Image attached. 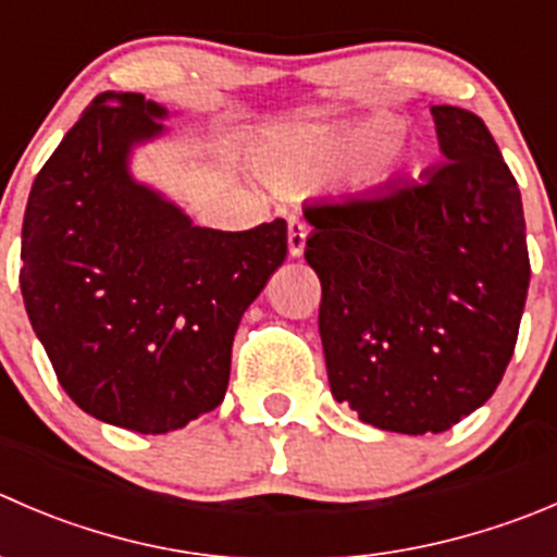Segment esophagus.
<instances>
[{
    "label": "esophagus",
    "instance_id": "34e87169",
    "mask_svg": "<svg viewBox=\"0 0 557 557\" xmlns=\"http://www.w3.org/2000/svg\"><path fill=\"white\" fill-rule=\"evenodd\" d=\"M305 242H307V223L301 218H290L288 220V252L294 258H299L305 252Z\"/></svg>",
    "mask_w": 557,
    "mask_h": 557
}]
</instances>
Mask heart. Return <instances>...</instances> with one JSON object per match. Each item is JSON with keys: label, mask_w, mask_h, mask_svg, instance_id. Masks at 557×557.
I'll use <instances>...</instances> for the list:
<instances>
[{"label": "heart", "mask_w": 557, "mask_h": 557, "mask_svg": "<svg viewBox=\"0 0 557 557\" xmlns=\"http://www.w3.org/2000/svg\"><path fill=\"white\" fill-rule=\"evenodd\" d=\"M399 135V122L392 116H377L372 122L361 124L354 133L343 135L339 141H334L332 147L326 149V154H356L367 152V149H383L394 141ZM305 165V152H285L283 158L274 163V171L280 176H290Z\"/></svg>", "instance_id": "b5f03b06"}]
</instances>
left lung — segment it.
Segmentation results:
<instances>
[{
    "instance_id": "obj_1",
    "label": "left lung",
    "mask_w": 557,
    "mask_h": 557,
    "mask_svg": "<svg viewBox=\"0 0 557 557\" xmlns=\"http://www.w3.org/2000/svg\"><path fill=\"white\" fill-rule=\"evenodd\" d=\"M444 163L419 182L305 207L329 386L361 422L444 433L515 354L531 261L517 180L482 119L433 106Z\"/></svg>"
}]
</instances>
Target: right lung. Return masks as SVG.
<instances>
[{
  "label": "right lung",
  "instance_id": "add662e5",
  "mask_svg": "<svg viewBox=\"0 0 557 557\" xmlns=\"http://www.w3.org/2000/svg\"><path fill=\"white\" fill-rule=\"evenodd\" d=\"M144 95L95 97L32 185L21 294L81 410L144 435L185 428L225 397L242 315L288 252L285 220L193 225L127 174L163 133Z\"/></svg>",
  "mask_w": 557,
  "mask_h": 557
}]
</instances>
